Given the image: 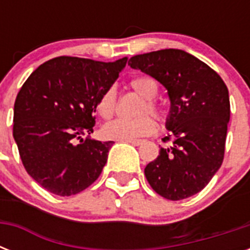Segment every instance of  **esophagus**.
<instances>
[{"instance_id":"obj_1","label":"esophagus","mask_w":250,"mask_h":250,"mask_svg":"<svg viewBox=\"0 0 250 250\" xmlns=\"http://www.w3.org/2000/svg\"><path fill=\"white\" fill-rule=\"evenodd\" d=\"M127 143H129V144L135 145V146H139V145H141L143 143H144V140H140V139H132V140H125Z\"/></svg>"}]
</instances>
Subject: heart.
<instances>
[{
	"label": "heart",
	"instance_id": "heart-1",
	"mask_svg": "<svg viewBox=\"0 0 250 250\" xmlns=\"http://www.w3.org/2000/svg\"><path fill=\"white\" fill-rule=\"evenodd\" d=\"M129 86L133 92H136L144 100V104L141 105L139 114L143 115L136 119H117L105 125L104 135L111 140H132L152 135L156 131V122L152 117L144 115L149 113L157 118L164 115V110L153 98L156 97L160 90V86L156 79H153L148 75H141L133 78L129 82ZM97 113L104 119H110L114 117L117 111V90L114 86H110L100 96L97 101Z\"/></svg>",
	"mask_w": 250,
	"mask_h": 250
}]
</instances>
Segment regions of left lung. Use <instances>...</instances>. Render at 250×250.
I'll use <instances>...</instances> for the list:
<instances>
[{
  "label": "left lung",
  "instance_id": "obj_1",
  "mask_svg": "<svg viewBox=\"0 0 250 250\" xmlns=\"http://www.w3.org/2000/svg\"><path fill=\"white\" fill-rule=\"evenodd\" d=\"M167 89L170 135L160 156L145 167L157 193L172 201L190 197L208 186L225 157L229 121V89L213 68L189 53L164 49L129 58Z\"/></svg>",
  "mask_w": 250,
  "mask_h": 250
}]
</instances>
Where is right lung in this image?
<instances>
[{
    "mask_svg": "<svg viewBox=\"0 0 250 250\" xmlns=\"http://www.w3.org/2000/svg\"><path fill=\"white\" fill-rule=\"evenodd\" d=\"M127 60L57 57L40 64L19 90L14 140L25 171L50 193H79L101 174L113 141L82 136L93 132L98 98L118 79ZM75 140L81 141L75 145Z\"/></svg>",
    "mask_w": 250,
    "mask_h": 250,
    "instance_id": "obj_1",
    "label": "right lung"
}]
</instances>
